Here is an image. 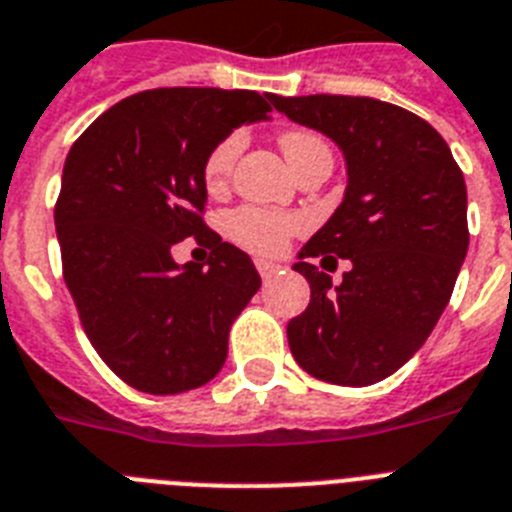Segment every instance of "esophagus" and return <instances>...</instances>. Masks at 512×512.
<instances>
[{"instance_id":"1","label":"esophagus","mask_w":512,"mask_h":512,"mask_svg":"<svg viewBox=\"0 0 512 512\" xmlns=\"http://www.w3.org/2000/svg\"><path fill=\"white\" fill-rule=\"evenodd\" d=\"M255 265H257V270H260V276H263L265 281H268V278L276 276L278 268H281V265H278V263H270V260H255Z\"/></svg>"}]
</instances>
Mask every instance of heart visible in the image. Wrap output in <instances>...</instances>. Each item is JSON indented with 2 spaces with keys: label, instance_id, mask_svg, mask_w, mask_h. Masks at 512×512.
I'll use <instances>...</instances> for the list:
<instances>
[{
  "label": "heart",
  "instance_id": "1",
  "mask_svg": "<svg viewBox=\"0 0 512 512\" xmlns=\"http://www.w3.org/2000/svg\"><path fill=\"white\" fill-rule=\"evenodd\" d=\"M278 143H281L283 156L289 163L299 161L315 150H328V143L320 135L307 130H286ZM239 150H242L239 135H226L210 148L203 163V179L210 190H218L226 184ZM299 229H302V221L296 216H283V213L263 208H239L226 218V231L231 239L252 252H260V255H278L281 249H286L291 234H296Z\"/></svg>",
  "mask_w": 512,
  "mask_h": 512
}]
</instances>
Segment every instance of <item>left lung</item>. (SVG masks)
Returning a JSON list of instances; mask_svg holds the SVG:
<instances>
[{"mask_svg": "<svg viewBox=\"0 0 512 512\" xmlns=\"http://www.w3.org/2000/svg\"><path fill=\"white\" fill-rule=\"evenodd\" d=\"M346 158L336 213L299 252L309 307L289 322L296 364L333 385H372L422 349L448 307L468 249L466 182L440 132L411 111L364 96H268ZM352 270L333 287L307 256Z\"/></svg>", "mask_w": 512, "mask_h": 512, "instance_id": "left-lung-1", "label": "left lung"}]
</instances>
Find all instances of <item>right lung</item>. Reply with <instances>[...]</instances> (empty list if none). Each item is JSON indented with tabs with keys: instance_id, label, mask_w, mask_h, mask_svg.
Returning a JSON list of instances; mask_svg holds the SVG:
<instances>
[{
	"instance_id": "right-lung-1",
	"label": "right lung",
	"mask_w": 512,
	"mask_h": 512,
	"mask_svg": "<svg viewBox=\"0 0 512 512\" xmlns=\"http://www.w3.org/2000/svg\"><path fill=\"white\" fill-rule=\"evenodd\" d=\"M270 103L255 90L156 88L114 103L77 137L54 223L85 336L135 390L174 395L221 372L231 322L260 289L247 252L203 221L210 148ZM208 243L209 268L170 247Z\"/></svg>"
}]
</instances>
